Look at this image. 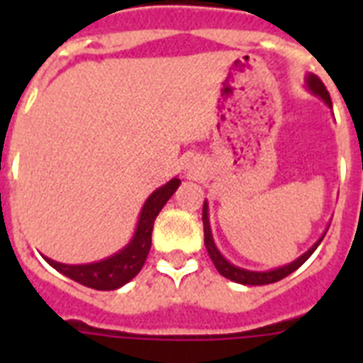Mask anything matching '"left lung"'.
I'll use <instances>...</instances> for the list:
<instances>
[{"mask_svg": "<svg viewBox=\"0 0 363 363\" xmlns=\"http://www.w3.org/2000/svg\"><path fill=\"white\" fill-rule=\"evenodd\" d=\"M307 84H309L311 92L316 94V96H320L328 105H332V98H330V92L324 86V82L318 79L316 75H309L307 77ZM203 235H205V247H207V252H209L211 259H213V264L218 269L222 277H226L230 281L239 282V284H250V286H258V284H271V282H277L288 277L290 273L298 269L299 265H303L307 262L311 254L315 252L316 247L320 245V241L316 242L315 247H311L303 256H299L296 262L292 264L284 265V267H279V269L273 271H265V273H258V271H247V269H239L235 265H232L228 259L222 258V254L218 252V248L215 247V241H213V235H211V228H209V218H207V203H203Z\"/></svg>", "mask_w": 363, "mask_h": 363, "instance_id": "1", "label": "left lung"}]
</instances>
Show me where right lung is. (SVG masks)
<instances>
[{
  "mask_svg": "<svg viewBox=\"0 0 363 363\" xmlns=\"http://www.w3.org/2000/svg\"><path fill=\"white\" fill-rule=\"evenodd\" d=\"M181 181L173 179L162 188H158L156 192L147 199V203L143 207L141 216H139V224H137V232L131 239V242L124 250H121L115 256L98 262V264H86V265H65L58 264L48 259L47 262L52 265L54 269H58L60 273H64L65 277H69L73 281L81 282L84 286L94 288V290H115L121 288L122 284L130 282L133 277L141 271L145 265V259L148 256L150 245H152V228L156 216L162 211L167 199L175 194Z\"/></svg>",
  "mask_w": 363,
  "mask_h": 363,
  "instance_id": "obj_1",
  "label": "right lung"
}]
</instances>
